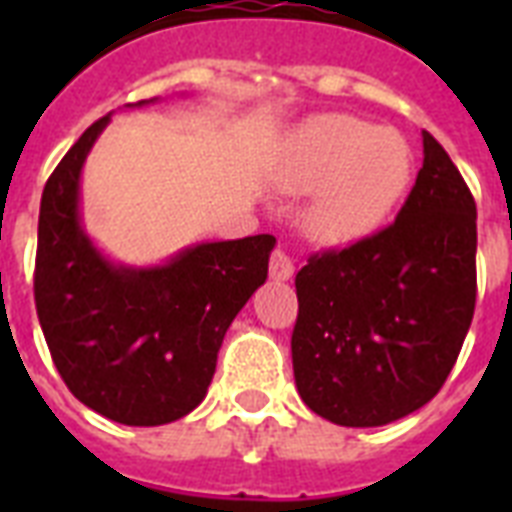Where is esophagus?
<instances>
[{
	"label": "esophagus",
	"mask_w": 512,
	"mask_h": 512,
	"mask_svg": "<svg viewBox=\"0 0 512 512\" xmlns=\"http://www.w3.org/2000/svg\"><path fill=\"white\" fill-rule=\"evenodd\" d=\"M271 279L276 281H289L292 276H295V263L289 260V255L284 252V249H273V255H271Z\"/></svg>",
	"instance_id": "obj_1"
}]
</instances>
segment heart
Here are the masks:
<instances>
[{
    "label": "heart",
    "instance_id": "b5f03b06",
    "mask_svg": "<svg viewBox=\"0 0 512 512\" xmlns=\"http://www.w3.org/2000/svg\"><path fill=\"white\" fill-rule=\"evenodd\" d=\"M414 175L412 148L401 132L348 114L305 122L281 159L279 185L313 193L305 204L308 236L345 247L372 236L393 215Z\"/></svg>",
    "mask_w": 512,
    "mask_h": 512
}]
</instances>
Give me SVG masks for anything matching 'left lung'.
<instances>
[{
	"instance_id": "obj_1",
	"label": "left lung",
	"mask_w": 512,
	"mask_h": 512,
	"mask_svg": "<svg viewBox=\"0 0 512 512\" xmlns=\"http://www.w3.org/2000/svg\"><path fill=\"white\" fill-rule=\"evenodd\" d=\"M422 154L396 223L295 276L297 390L335 425L377 428L428 404L473 321L476 201L430 132Z\"/></svg>"
}]
</instances>
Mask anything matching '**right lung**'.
<instances>
[{
  "label": "right lung",
  "instance_id": "right-lung-1",
  "mask_svg": "<svg viewBox=\"0 0 512 512\" xmlns=\"http://www.w3.org/2000/svg\"><path fill=\"white\" fill-rule=\"evenodd\" d=\"M108 122L111 114L87 127L44 185L36 316L55 369L84 406L151 428L204 401L225 332L268 279L276 239L207 241L156 268L106 260L82 228L79 177Z\"/></svg>",
  "mask_w": 512,
  "mask_h": 512
}]
</instances>
